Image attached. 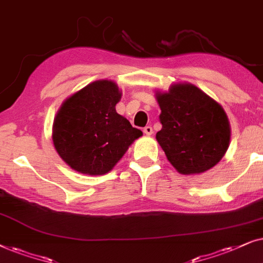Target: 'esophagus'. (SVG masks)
Wrapping results in <instances>:
<instances>
[{
	"label": "esophagus",
	"instance_id": "34e87169",
	"mask_svg": "<svg viewBox=\"0 0 263 263\" xmlns=\"http://www.w3.org/2000/svg\"><path fill=\"white\" fill-rule=\"evenodd\" d=\"M143 132H144V134H145L146 136H152L154 131H153L152 126H145V127L143 128Z\"/></svg>",
	"mask_w": 263,
	"mask_h": 263
}]
</instances>
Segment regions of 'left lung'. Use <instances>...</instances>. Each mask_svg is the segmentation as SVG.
<instances>
[{
	"mask_svg": "<svg viewBox=\"0 0 263 263\" xmlns=\"http://www.w3.org/2000/svg\"><path fill=\"white\" fill-rule=\"evenodd\" d=\"M162 128L156 139L181 174H199L222 159L230 145L229 118L220 104L190 83L156 92Z\"/></svg>",
	"mask_w": 263,
	"mask_h": 263,
	"instance_id": "obj_1",
	"label": "left lung"
}]
</instances>
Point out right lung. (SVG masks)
<instances>
[{
    "instance_id": "obj_1",
    "label": "right lung",
    "mask_w": 263,
    "mask_h": 263,
    "mask_svg": "<svg viewBox=\"0 0 263 263\" xmlns=\"http://www.w3.org/2000/svg\"><path fill=\"white\" fill-rule=\"evenodd\" d=\"M121 92L111 80H96L62 103L52 125V142L69 167L102 176L113 170L141 129L117 113Z\"/></svg>"
}]
</instances>
